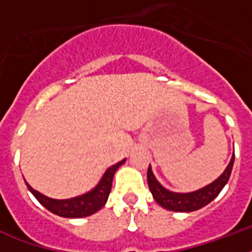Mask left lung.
<instances>
[{
    "label": "left lung",
    "instance_id": "1",
    "mask_svg": "<svg viewBox=\"0 0 252 252\" xmlns=\"http://www.w3.org/2000/svg\"><path fill=\"white\" fill-rule=\"evenodd\" d=\"M233 165H234V156L231 157L230 163L227 165L226 170L219 179H216L213 183L201 188L199 191L189 192V193H176L162 187L154 178L150 166L148 168V184H149L150 192L153 193L154 200L165 209L174 212H193L205 207L207 204H209L212 200L219 196L221 189L225 187V184L230 178Z\"/></svg>",
    "mask_w": 252,
    "mask_h": 252
}]
</instances>
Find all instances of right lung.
Masks as SVG:
<instances>
[{
  "label": "right lung",
  "mask_w": 252,
  "mask_h": 252,
  "mask_svg": "<svg viewBox=\"0 0 252 252\" xmlns=\"http://www.w3.org/2000/svg\"><path fill=\"white\" fill-rule=\"evenodd\" d=\"M126 162V159H123L116 165L111 166L104 175L100 179L99 184L93 189V191L87 192L85 195L78 196V197H73V199L68 200H55L49 199L47 196L41 195L37 191H35L30 184H27V187L32 195L37 199V201L48 209L49 212H52L55 215L61 216V217H68V219H80V217H86L90 216L95 212H98L100 208L106 204L108 195L111 192V187H112V179H114L115 171L118 170L120 166Z\"/></svg>",
  "instance_id": "obj_1"
}]
</instances>
